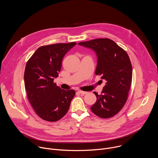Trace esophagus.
Returning a JSON list of instances; mask_svg holds the SVG:
<instances>
[{"label":"esophagus","mask_w":158,"mask_h":158,"mask_svg":"<svg viewBox=\"0 0 158 158\" xmlns=\"http://www.w3.org/2000/svg\"><path fill=\"white\" fill-rule=\"evenodd\" d=\"M78 93H79V94H83V95H84V94H86L87 93V92H85V91H78Z\"/></svg>","instance_id":"esophagus-1"}]
</instances>
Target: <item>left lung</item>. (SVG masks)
<instances>
[{
    "label": "left lung",
    "instance_id": "8db88e82",
    "mask_svg": "<svg viewBox=\"0 0 158 158\" xmlns=\"http://www.w3.org/2000/svg\"><path fill=\"white\" fill-rule=\"evenodd\" d=\"M78 44L96 52L98 63L95 74L106 81L101 94L94 92L97 101L91 109L101 118L114 116L127 99L132 76L129 57L123 49L109 39H96Z\"/></svg>",
    "mask_w": 158,
    "mask_h": 158
}]
</instances>
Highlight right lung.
<instances>
[{
  "mask_svg": "<svg viewBox=\"0 0 158 158\" xmlns=\"http://www.w3.org/2000/svg\"><path fill=\"white\" fill-rule=\"evenodd\" d=\"M76 42L54 44L39 48L26 64L24 72L27 98L42 119L56 122L68 111L74 90L60 89L54 82L59 76L65 54Z\"/></svg>",
  "mask_w": 158,
  "mask_h": 158,
  "instance_id": "1",
  "label": "right lung"
}]
</instances>
